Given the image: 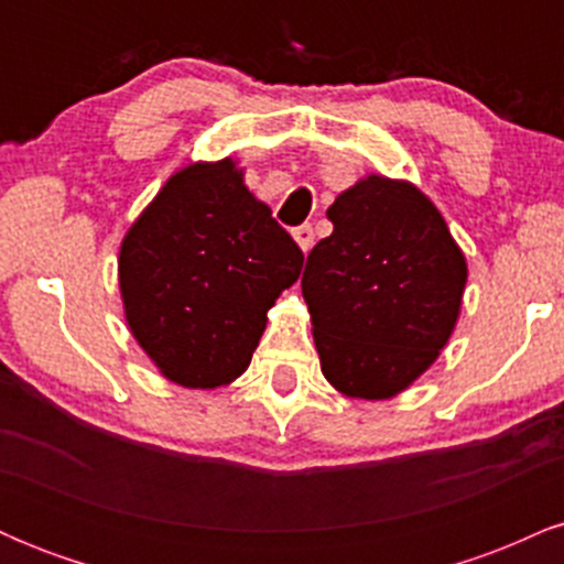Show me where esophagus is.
Listing matches in <instances>:
<instances>
[{"instance_id":"1","label":"esophagus","mask_w":564,"mask_h":564,"mask_svg":"<svg viewBox=\"0 0 564 564\" xmlns=\"http://www.w3.org/2000/svg\"><path fill=\"white\" fill-rule=\"evenodd\" d=\"M291 236H294V241L300 243V249L304 251V254H307V251L313 249V243H315V232H313V225H300V228H294V230H291Z\"/></svg>"}]
</instances>
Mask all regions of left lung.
Masks as SVG:
<instances>
[{"instance_id":"obj_1","label":"left lung","mask_w":564,"mask_h":564,"mask_svg":"<svg viewBox=\"0 0 564 564\" xmlns=\"http://www.w3.org/2000/svg\"><path fill=\"white\" fill-rule=\"evenodd\" d=\"M326 217L334 232L302 275L321 371L347 398L390 400L448 345L467 260L437 206L405 180L366 174Z\"/></svg>"}]
</instances>
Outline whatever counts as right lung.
<instances>
[{"instance_id": "1", "label": "right lung", "mask_w": 564, "mask_h": 564, "mask_svg": "<svg viewBox=\"0 0 564 564\" xmlns=\"http://www.w3.org/2000/svg\"><path fill=\"white\" fill-rule=\"evenodd\" d=\"M302 262L238 161H196L166 180L121 241L127 326L161 377L187 390L225 387L249 368L268 310Z\"/></svg>"}]
</instances>
